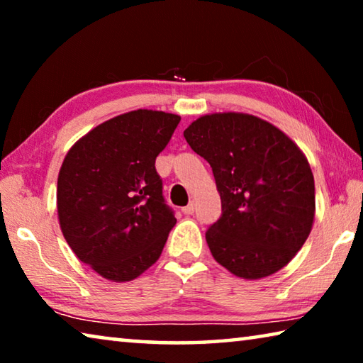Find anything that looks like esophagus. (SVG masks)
I'll use <instances>...</instances> for the list:
<instances>
[{"label": "esophagus", "instance_id": "1", "mask_svg": "<svg viewBox=\"0 0 363 363\" xmlns=\"http://www.w3.org/2000/svg\"><path fill=\"white\" fill-rule=\"evenodd\" d=\"M194 211H195V205L194 203H189L187 206L182 208V213L184 214H194Z\"/></svg>", "mask_w": 363, "mask_h": 363}]
</instances>
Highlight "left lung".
<instances>
[{"label": "left lung", "mask_w": 363, "mask_h": 363, "mask_svg": "<svg viewBox=\"0 0 363 363\" xmlns=\"http://www.w3.org/2000/svg\"><path fill=\"white\" fill-rule=\"evenodd\" d=\"M213 169L220 214L206 230L214 259L237 277L262 279L290 262L309 237L314 176L279 128L253 115L213 113L184 131Z\"/></svg>", "instance_id": "1"}]
</instances>
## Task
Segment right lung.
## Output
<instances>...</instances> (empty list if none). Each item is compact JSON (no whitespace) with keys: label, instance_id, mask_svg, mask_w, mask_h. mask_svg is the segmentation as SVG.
Listing matches in <instances>:
<instances>
[{"label":"right lung","instance_id":"obj_1","mask_svg":"<svg viewBox=\"0 0 363 363\" xmlns=\"http://www.w3.org/2000/svg\"><path fill=\"white\" fill-rule=\"evenodd\" d=\"M181 116L134 110L72 147L59 171L60 229L78 259L104 279L130 281L162 255L176 224L155 168Z\"/></svg>","mask_w":363,"mask_h":363}]
</instances>
